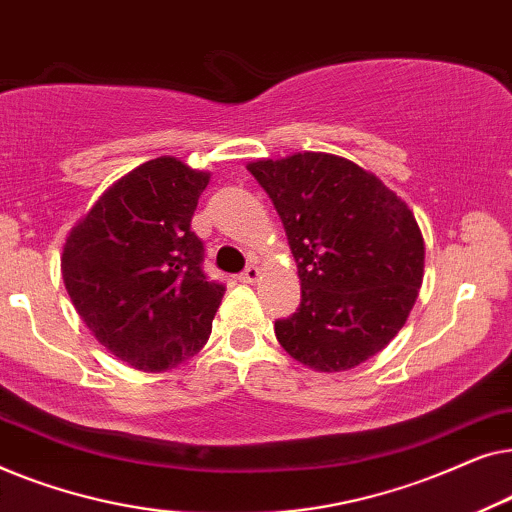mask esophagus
Masks as SVG:
<instances>
[{
	"mask_svg": "<svg viewBox=\"0 0 512 512\" xmlns=\"http://www.w3.org/2000/svg\"><path fill=\"white\" fill-rule=\"evenodd\" d=\"M258 277H261V270H258V265H247V268H244V272L240 275L244 284H254V282H258Z\"/></svg>",
	"mask_w": 512,
	"mask_h": 512,
	"instance_id": "1",
	"label": "esophagus"
}]
</instances>
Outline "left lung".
<instances>
[{
  "label": "left lung",
  "instance_id": "obj_1",
  "mask_svg": "<svg viewBox=\"0 0 512 512\" xmlns=\"http://www.w3.org/2000/svg\"><path fill=\"white\" fill-rule=\"evenodd\" d=\"M298 263L300 305L275 321L293 359L321 373L368 361L401 331L424 277V240L394 191L359 165L296 153L249 165Z\"/></svg>",
  "mask_w": 512,
  "mask_h": 512
}]
</instances>
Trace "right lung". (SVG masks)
<instances>
[{
  "mask_svg": "<svg viewBox=\"0 0 512 512\" xmlns=\"http://www.w3.org/2000/svg\"><path fill=\"white\" fill-rule=\"evenodd\" d=\"M207 172L156 158L118 179L69 233L62 279L95 338L144 373L205 347L226 286L202 270L191 219Z\"/></svg>",
  "mask_w": 512,
  "mask_h": 512,
  "instance_id": "obj_1",
  "label": "right lung"
}]
</instances>
